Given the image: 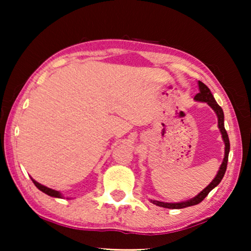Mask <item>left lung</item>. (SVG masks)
<instances>
[{"instance_id": "obj_1", "label": "left lung", "mask_w": 251, "mask_h": 251, "mask_svg": "<svg viewBox=\"0 0 251 251\" xmlns=\"http://www.w3.org/2000/svg\"><path fill=\"white\" fill-rule=\"evenodd\" d=\"M199 85V94L194 97V100L197 101H201V102H207V104L210 106V107L214 109V112L216 113L218 119V129L222 133V138L224 140L225 144V153H224V159H223V162L219 167V170L217 175H216L214 179L210 184L208 185L204 190H202L200 193L198 195H195L194 198L190 199L187 201H183V202H177V203H169V202H162V201H156V200H150L153 204L159 205V207L162 208H168V209H181V208H186V207H191V205H195L203 200V199L207 197L209 194V192L217 186V185L221 183L223 177H224L225 171H226V167H227V161H228V153H229V139L227 136V132H226L225 126H224V112L221 106L217 104V101L215 100L214 96H212L210 89H209L207 85L204 83H202L201 81L198 82Z\"/></svg>"}]
</instances>
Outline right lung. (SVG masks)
<instances>
[{
    "mask_svg": "<svg viewBox=\"0 0 251 251\" xmlns=\"http://www.w3.org/2000/svg\"><path fill=\"white\" fill-rule=\"evenodd\" d=\"M32 180H33L34 185H35V186H36L37 188H39L40 191H42L43 193H46V194H48V195H50V197H52V198H58V199H63V198H64V197H63V194H61L59 191L52 190V188H49V187L44 186V185L40 184V183H37L36 180H34L33 178H32Z\"/></svg>",
    "mask_w": 251,
    "mask_h": 251,
    "instance_id": "right-lung-1",
    "label": "right lung"
}]
</instances>
